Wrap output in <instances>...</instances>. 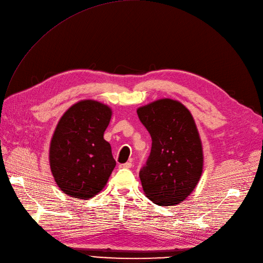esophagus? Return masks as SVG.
I'll use <instances>...</instances> for the list:
<instances>
[{
    "label": "esophagus",
    "mask_w": 263,
    "mask_h": 263,
    "mask_svg": "<svg viewBox=\"0 0 263 263\" xmlns=\"http://www.w3.org/2000/svg\"><path fill=\"white\" fill-rule=\"evenodd\" d=\"M132 167V163L131 162H127L125 164H120L119 165V168H126V169H129Z\"/></svg>",
    "instance_id": "obj_1"
}]
</instances>
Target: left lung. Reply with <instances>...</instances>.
I'll use <instances>...</instances> for the list:
<instances>
[{
	"instance_id": "left-lung-1",
	"label": "left lung",
	"mask_w": 263,
	"mask_h": 263,
	"mask_svg": "<svg viewBox=\"0 0 263 263\" xmlns=\"http://www.w3.org/2000/svg\"><path fill=\"white\" fill-rule=\"evenodd\" d=\"M151 135V152L139 171L145 195L154 204L176 205L194 190L203 170V150L194 117L177 100L160 99L137 109Z\"/></svg>"
}]
</instances>
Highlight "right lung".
<instances>
[{
    "label": "right lung",
    "instance_id": "1",
    "mask_svg": "<svg viewBox=\"0 0 263 263\" xmlns=\"http://www.w3.org/2000/svg\"><path fill=\"white\" fill-rule=\"evenodd\" d=\"M111 109L95 100H82L60 118L49 147L50 170L65 195L87 200L106 186L116 165L110 144L103 139Z\"/></svg>",
    "mask_w": 263,
    "mask_h": 263
}]
</instances>
